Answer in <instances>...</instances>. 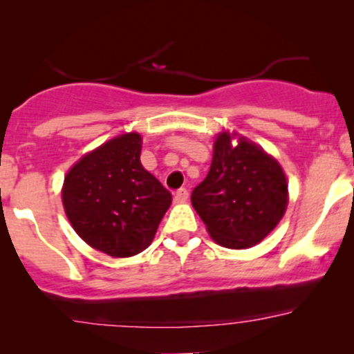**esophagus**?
I'll return each instance as SVG.
<instances>
[{"label":"esophagus","instance_id":"esophagus-1","mask_svg":"<svg viewBox=\"0 0 354 354\" xmlns=\"http://www.w3.org/2000/svg\"><path fill=\"white\" fill-rule=\"evenodd\" d=\"M188 196H189L188 189H186V188L178 189L176 193H174V203H186V201H188Z\"/></svg>","mask_w":354,"mask_h":354}]
</instances>
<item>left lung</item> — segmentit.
Here are the masks:
<instances>
[{
    "label": "left lung",
    "instance_id": "left-lung-1",
    "mask_svg": "<svg viewBox=\"0 0 354 354\" xmlns=\"http://www.w3.org/2000/svg\"><path fill=\"white\" fill-rule=\"evenodd\" d=\"M228 131L214 140L206 178L191 193V203L218 245L243 250L258 245L281 221L288 183L273 156Z\"/></svg>",
    "mask_w": 354,
    "mask_h": 354
}]
</instances>
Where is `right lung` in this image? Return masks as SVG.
Instances as JSON below:
<instances>
[{"instance_id":"add662e5","label":"right lung","mask_w":354,"mask_h":354,"mask_svg":"<svg viewBox=\"0 0 354 354\" xmlns=\"http://www.w3.org/2000/svg\"><path fill=\"white\" fill-rule=\"evenodd\" d=\"M141 136L126 133L101 145L64 178L63 206L78 236L113 258L151 245L171 193L140 161Z\"/></svg>"}]
</instances>
